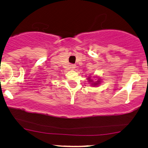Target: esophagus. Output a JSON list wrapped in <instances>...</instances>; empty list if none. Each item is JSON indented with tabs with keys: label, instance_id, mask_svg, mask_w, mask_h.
Returning <instances> with one entry per match:
<instances>
[{
	"label": "esophagus",
	"instance_id": "obj_1",
	"mask_svg": "<svg viewBox=\"0 0 148 148\" xmlns=\"http://www.w3.org/2000/svg\"><path fill=\"white\" fill-rule=\"evenodd\" d=\"M71 67L73 69H75V67H76V65H75V64H71Z\"/></svg>",
	"mask_w": 148,
	"mask_h": 148
}]
</instances>
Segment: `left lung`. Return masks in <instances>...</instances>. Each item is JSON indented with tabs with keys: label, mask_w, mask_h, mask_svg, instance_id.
<instances>
[{
	"label": "left lung",
	"mask_w": 148,
	"mask_h": 148,
	"mask_svg": "<svg viewBox=\"0 0 148 148\" xmlns=\"http://www.w3.org/2000/svg\"><path fill=\"white\" fill-rule=\"evenodd\" d=\"M88 79L89 81V82H90V84H91V85H92V86H98V85L100 84V83H101V79H98L97 80L96 82H94V81H93L92 79H91V77H88Z\"/></svg>",
	"instance_id": "1"
}]
</instances>
